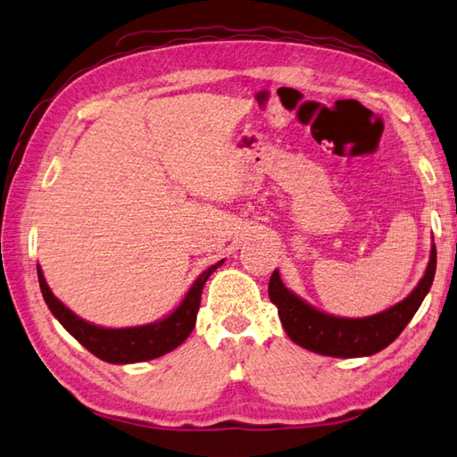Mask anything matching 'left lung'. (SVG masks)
<instances>
[{"mask_svg": "<svg viewBox=\"0 0 457 457\" xmlns=\"http://www.w3.org/2000/svg\"><path fill=\"white\" fill-rule=\"evenodd\" d=\"M434 274L436 245L429 251L428 269L418 287L402 303L366 318H342L322 312L284 287L278 270H274L270 277L269 296L278 308L280 322L288 338L298 346L322 356L360 358L376 354L398 338L432 288Z\"/></svg>", "mask_w": 457, "mask_h": 457, "instance_id": "1", "label": "left lung"}]
</instances>
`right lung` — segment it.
<instances>
[{
  "label": "right lung",
  "mask_w": 457,
  "mask_h": 457,
  "mask_svg": "<svg viewBox=\"0 0 457 457\" xmlns=\"http://www.w3.org/2000/svg\"><path fill=\"white\" fill-rule=\"evenodd\" d=\"M225 261H219L206 269L199 278L193 282L185 298L169 316L161 318L157 322L131 326V328H103V326L91 324L83 318L71 312L62 300L54 296V292L47 287L43 272L37 266V278L43 300L49 306L63 328L73 336V338L83 344L93 356H97L111 364H133V362H147L167 352L180 346L188 334L193 332L196 322V312L201 306V295L206 278L219 269Z\"/></svg>",
  "instance_id": "1"
}]
</instances>
